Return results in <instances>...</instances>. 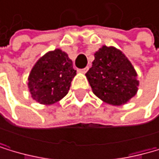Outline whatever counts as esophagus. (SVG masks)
Returning a JSON list of instances; mask_svg holds the SVG:
<instances>
[{
	"label": "esophagus",
	"instance_id": "esophagus-1",
	"mask_svg": "<svg viewBox=\"0 0 159 159\" xmlns=\"http://www.w3.org/2000/svg\"><path fill=\"white\" fill-rule=\"evenodd\" d=\"M89 67H85V68H82V69H78L79 72H81V73H86L88 71Z\"/></svg>",
	"mask_w": 159,
	"mask_h": 159
}]
</instances>
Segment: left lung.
I'll use <instances>...</instances> for the list:
<instances>
[{
  "label": "left lung",
  "mask_w": 159,
  "mask_h": 159,
  "mask_svg": "<svg viewBox=\"0 0 159 159\" xmlns=\"http://www.w3.org/2000/svg\"><path fill=\"white\" fill-rule=\"evenodd\" d=\"M93 93L112 106H122L137 94L139 81L132 63L121 51L102 46L86 73Z\"/></svg>",
  "instance_id": "obj_1"
}]
</instances>
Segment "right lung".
Masks as SVG:
<instances>
[{
    "instance_id": "right-lung-1",
    "label": "right lung",
    "mask_w": 159,
    "mask_h": 159,
    "mask_svg": "<svg viewBox=\"0 0 159 159\" xmlns=\"http://www.w3.org/2000/svg\"><path fill=\"white\" fill-rule=\"evenodd\" d=\"M76 75L67 53L57 49L47 52L35 63L28 77L32 99L42 104H52L67 95Z\"/></svg>"
}]
</instances>
